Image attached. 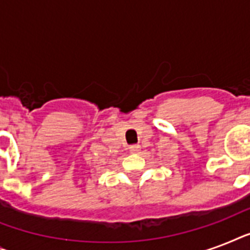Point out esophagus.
I'll return each instance as SVG.
<instances>
[{
	"mask_svg": "<svg viewBox=\"0 0 250 250\" xmlns=\"http://www.w3.org/2000/svg\"><path fill=\"white\" fill-rule=\"evenodd\" d=\"M129 152L139 153L140 152V145H131V146H129Z\"/></svg>",
	"mask_w": 250,
	"mask_h": 250,
	"instance_id": "obj_1",
	"label": "esophagus"
}]
</instances>
